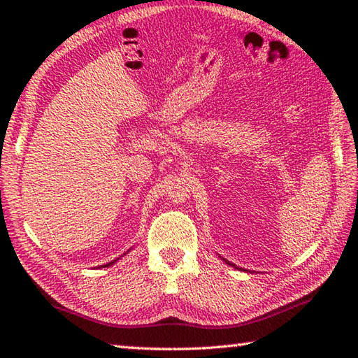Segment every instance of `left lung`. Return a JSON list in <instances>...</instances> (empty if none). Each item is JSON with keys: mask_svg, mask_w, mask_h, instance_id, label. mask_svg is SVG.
I'll return each mask as SVG.
<instances>
[{"mask_svg": "<svg viewBox=\"0 0 358 358\" xmlns=\"http://www.w3.org/2000/svg\"><path fill=\"white\" fill-rule=\"evenodd\" d=\"M220 257V255H218ZM220 258H222V260L226 263V264H229V266H232V268H235V269H240V271H246L248 272V269H241V268H238V266L237 264H234V263H231V262H227L226 260V258H223V257H220Z\"/></svg>", "mask_w": 358, "mask_h": 358, "instance_id": "left-lung-1", "label": "left lung"}]
</instances>
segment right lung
Wrapping results in <instances>:
<instances>
[{"mask_svg":"<svg viewBox=\"0 0 358 358\" xmlns=\"http://www.w3.org/2000/svg\"><path fill=\"white\" fill-rule=\"evenodd\" d=\"M129 250H131V249H129ZM129 250H127V252H129ZM123 255H126V254H123ZM120 260V257L117 258V260H112V262H109V263H106V264H103V266H98V268H109V266H112L113 263H117Z\"/></svg>","mask_w":358,"mask_h":358,"instance_id":"obj_1","label":"right lung"}]
</instances>
